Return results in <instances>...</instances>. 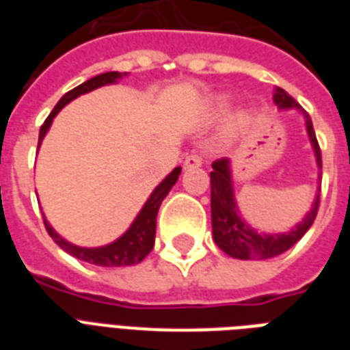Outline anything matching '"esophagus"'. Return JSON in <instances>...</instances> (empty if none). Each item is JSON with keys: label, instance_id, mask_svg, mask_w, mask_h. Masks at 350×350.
Returning a JSON list of instances; mask_svg holds the SVG:
<instances>
[{"label": "esophagus", "instance_id": "esophagus-1", "mask_svg": "<svg viewBox=\"0 0 350 350\" xmlns=\"http://www.w3.org/2000/svg\"><path fill=\"white\" fill-rule=\"evenodd\" d=\"M203 159L200 154H189L185 159H183V169H198V167H202Z\"/></svg>", "mask_w": 350, "mask_h": 350}]
</instances>
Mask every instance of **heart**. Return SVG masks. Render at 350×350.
<instances>
[{"label": "heart", "mask_w": 350, "mask_h": 350, "mask_svg": "<svg viewBox=\"0 0 350 350\" xmlns=\"http://www.w3.org/2000/svg\"><path fill=\"white\" fill-rule=\"evenodd\" d=\"M229 105V96L227 94H216L213 96L211 100H208V112L213 114V116H218L221 112L227 109ZM250 121V114L247 111H239L232 120V129L239 131V129H243V126L249 125Z\"/></svg>", "instance_id": "obj_1"}]
</instances>
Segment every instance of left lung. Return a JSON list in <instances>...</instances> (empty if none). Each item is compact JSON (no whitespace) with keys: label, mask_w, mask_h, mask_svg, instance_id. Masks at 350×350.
Wrapping results in <instances>:
<instances>
[{"label":"left lung","mask_w":350,"mask_h":350,"mask_svg":"<svg viewBox=\"0 0 350 350\" xmlns=\"http://www.w3.org/2000/svg\"><path fill=\"white\" fill-rule=\"evenodd\" d=\"M274 103L280 111H298L304 114L305 131L314 150V158L318 169H321L320 145L316 142L314 126L309 114L296 103L293 96L280 87L274 89ZM211 172V216H213V239L225 254L236 260H269L274 256L283 254L294 243L304 238V234L314 224L318 205H320V189L316 192L312 207L298 225L287 232H261L254 229L243 219L238 208V202L234 196L232 165L227 158L214 161Z\"/></svg>","instance_id":"1"}]
</instances>
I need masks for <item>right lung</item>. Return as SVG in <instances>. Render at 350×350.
<instances>
[{
    "instance_id": "right-lung-1",
    "label": "right lung",
    "mask_w": 350,
    "mask_h": 350,
    "mask_svg": "<svg viewBox=\"0 0 350 350\" xmlns=\"http://www.w3.org/2000/svg\"><path fill=\"white\" fill-rule=\"evenodd\" d=\"M126 72H105L100 74V76H94V78L87 79L85 83L78 85L76 89L68 90L67 94L63 96L62 100L57 101L54 111L49 114V118L45 120V123L41 125L40 129V139H38V147L43 142V137L46 136V132L51 129L52 121L57 116V112L62 111L63 107L68 105L70 101L76 100L78 96L87 94L90 90L100 89V87H105V85H114L118 83L121 78H125ZM181 174V167H176L170 174L165 176V180L159 183L150 196L145 202V205L142 207V211L137 213V216L134 218V221L131 224V227L121 234L120 238L111 241V243L101 245V247H79V245H74L70 241H67L65 238H62L59 234L54 230L46 218L43 216V221H45L46 232L51 234V238L56 241L59 247H62L65 252H68L74 258H78L81 261H87V263H92V265L98 267H129L136 265L139 261L145 260V256L152 250L154 247V238H156V218H158V211L161 202L165 200V196L169 194L170 189L174 187V183L178 181Z\"/></svg>"
}]
</instances>
